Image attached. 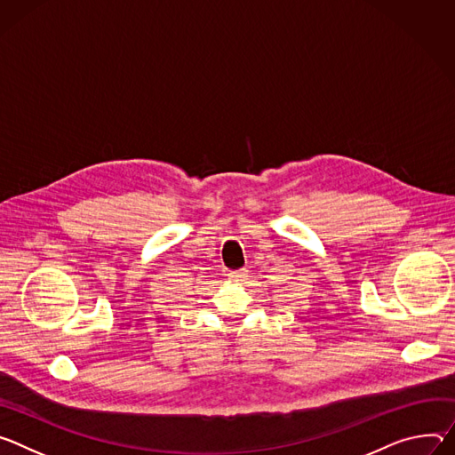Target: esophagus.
I'll list each match as a JSON object with an SVG mask.
<instances>
[{
    "label": "esophagus",
    "instance_id": "34e87169",
    "mask_svg": "<svg viewBox=\"0 0 455 455\" xmlns=\"http://www.w3.org/2000/svg\"><path fill=\"white\" fill-rule=\"evenodd\" d=\"M229 278H231L233 282H242V280H245V278H247V269H236V271H231V273H229Z\"/></svg>",
    "mask_w": 455,
    "mask_h": 455
}]
</instances>
